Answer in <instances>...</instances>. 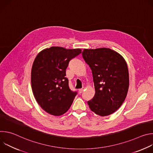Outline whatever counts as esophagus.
<instances>
[{
	"label": "esophagus",
	"mask_w": 153,
	"mask_h": 153,
	"mask_svg": "<svg viewBox=\"0 0 153 153\" xmlns=\"http://www.w3.org/2000/svg\"><path fill=\"white\" fill-rule=\"evenodd\" d=\"M83 90H84V89H83V88H81V89H79V91H78V92H79V94H80V93H82V92H83Z\"/></svg>",
	"instance_id": "esophagus-1"
}]
</instances>
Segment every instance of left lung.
Instances as JSON below:
<instances>
[{
  "label": "left lung",
  "mask_w": 153,
  "mask_h": 153,
  "mask_svg": "<svg viewBox=\"0 0 153 153\" xmlns=\"http://www.w3.org/2000/svg\"><path fill=\"white\" fill-rule=\"evenodd\" d=\"M82 56L90 67L95 94L88 101L90 110L100 116L114 113L124 102L129 88L126 62L110 48L84 49Z\"/></svg>",
  "instance_id": "1"
}]
</instances>
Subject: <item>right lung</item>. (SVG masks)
I'll use <instances>...</instances> for the list:
<instances>
[{
  "instance_id": "right-lung-1",
  "label": "right lung",
  "mask_w": 153,
  "mask_h": 153,
  "mask_svg": "<svg viewBox=\"0 0 153 153\" xmlns=\"http://www.w3.org/2000/svg\"><path fill=\"white\" fill-rule=\"evenodd\" d=\"M81 53L79 48L52 47L36 57L31 69V88L37 102L47 113L58 116L69 110L77 93L69 88L66 69L70 61Z\"/></svg>"
}]
</instances>
